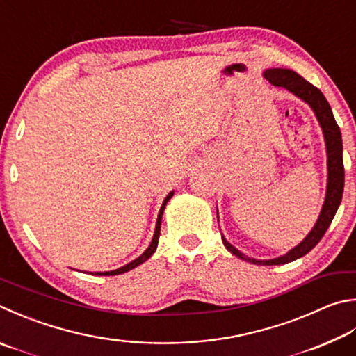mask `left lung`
Here are the masks:
<instances>
[{
	"label": "left lung",
	"mask_w": 356,
	"mask_h": 356,
	"mask_svg": "<svg viewBox=\"0 0 356 356\" xmlns=\"http://www.w3.org/2000/svg\"><path fill=\"white\" fill-rule=\"evenodd\" d=\"M263 76L266 77L273 86L288 90L289 93H293L297 98L305 102V104L312 107L314 116L319 121L322 134H324L327 149V190L324 204H322L319 218L318 221H316L314 227L299 244L296 245V248L288 250L285 255L270 258V260H257V258L244 255L243 252L238 250L235 245H232L222 236V243L230 254H234L235 257L252 264L273 266V264L291 263L297 260V258L307 255L308 252L321 241V238L324 236L327 229L330 227L336 211H338V207L341 204L342 191H344V161H342L341 131L334 121L332 107L325 99V96L322 95L321 90L316 88L313 83L303 79V77L300 74H297L296 71L288 68H268L263 71Z\"/></svg>",
	"instance_id": "1"
}]
</instances>
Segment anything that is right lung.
Returning a JSON list of instances; mask_svg holds the SVG:
<instances>
[{"instance_id":"add662e5","label":"right lung","mask_w":356,"mask_h":356,"mask_svg":"<svg viewBox=\"0 0 356 356\" xmlns=\"http://www.w3.org/2000/svg\"><path fill=\"white\" fill-rule=\"evenodd\" d=\"M172 196H174V191H171L170 195H168V196L165 197L163 204H161L160 211H159V216H157V222H156V230H154L152 241H151V244H149V248H147V249L143 252V254H141L138 258H135V260H132L131 263H127V264H124V266H121V268H118V269H115V270H106V273H93V274H95V275H118V274H124V273H127V270H131V269H134V268L140 266V264L145 263V261L147 260V258H151V255L154 254V252H156L157 244H159L160 225H161V215H163V210H165V207H166V204H168V200H170Z\"/></svg>"}]
</instances>
